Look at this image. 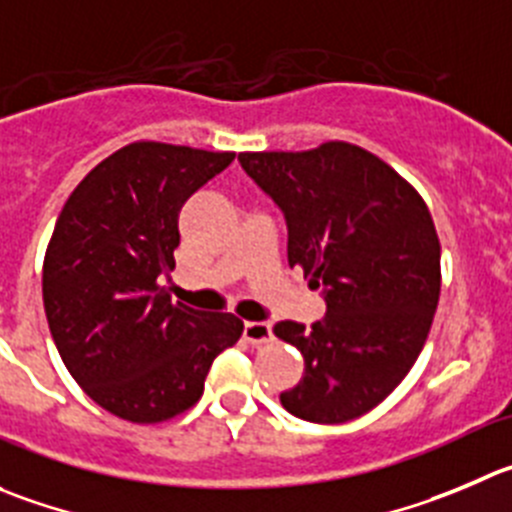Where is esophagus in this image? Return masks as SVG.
<instances>
[{"instance_id": "obj_1", "label": "esophagus", "mask_w": 512, "mask_h": 512, "mask_svg": "<svg viewBox=\"0 0 512 512\" xmlns=\"http://www.w3.org/2000/svg\"><path fill=\"white\" fill-rule=\"evenodd\" d=\"M271 324L269 321H246L243 324V339L251 344H266L271 342Z\"/></svg>"}]
</instances>
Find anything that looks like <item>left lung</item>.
<instances>
[{
	"label": "left lung",
	"mask_w": 512,
	"mask_h": 512,
	"mask_svg": "<svg viewBox=\"0 0 512 512\" xmlns=\"http://www.w3.org/2000/svg\"><path fill=\"white\" fill-rule=\"evenodd\" d=\"M238 160L284 211L291 269L324 286V319L274 326L306 362L281 405L316 425L357 420L397 389L430 334L442 284L430 208L392 165L344 140Z\"/></svg>",
	"instance_id": "left-lung-1"
}]
</instances>
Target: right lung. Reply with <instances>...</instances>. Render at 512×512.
Returning <instances> with one entry per match:
<instances>
[{
    "label": "right lung",
    "instance_id": "1",
    "mask_svg": "<svg viewBox=\"0 0 512 512\" xmlns=\"http://www.w3.org/2000/svg\"><path fill=\"white\" fill-rule=\"evenodd\" d=\"M236 153L138 140L107 155L67 198L42 266L47 324L67 372L120 420L155 425L191 410L238 316L170 299L183 203Z\"/></svg>",
    "mask_w": 512,
    "mask_h": 512
}]
</instances>
